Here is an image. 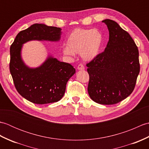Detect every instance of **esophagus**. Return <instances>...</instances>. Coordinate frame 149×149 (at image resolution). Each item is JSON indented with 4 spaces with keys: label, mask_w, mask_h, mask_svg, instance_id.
Returning <instances> with one entry per match:
<instances>
[{
    "label": "esophagus",
    "mask_w": 149,
    "mask_h": 149,
    "mask_svg": "<svg viewBox=\"0 0 149 149\" xmlns=\"http://www.w3.org/2000/svg\"><path fill=\"white\" fill-rule=\"evenodd\" d=\"M77 69L79 70H84V66L82 64H79L77 66Z\"/></svg>",
    "instance_id": "1"
}]
</instances>
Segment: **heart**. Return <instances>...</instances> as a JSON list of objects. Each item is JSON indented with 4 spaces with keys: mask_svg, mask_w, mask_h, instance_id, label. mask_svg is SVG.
Returning a JSON list of instances; mask_svg holds the SVG:
<instances>
[{
    "mask_svg": "<svg viewBox=\"0 0 149 149\" xmlns=\"http://www.w3.org/2000/svg\"><path fill=\"white\" fill-rule=\"evenodd\" d=\"M103 43V34L99 30L76 28L68 36L63 53L67 56L80 54L84 61H90L99 54Z\"/></svg>",
    "mask_w": 149,
    "mask_h": 149,
    "instance_id": "obj_1",
    "label": "heart"
}]
</instances>
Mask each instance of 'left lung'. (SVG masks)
I'll use <instances>...</instances> for the list:
<instances>
[{"mask_svg": "<svg viewBox=\"0 0 149 149\" xmlns=\"http://www.w3.org/2000/svg\"><path fill=\"white\" fill-rule=\"evenodd\" d=\"M109 30L104 51L87 63L88 94L104 105L120 102L133 91L140 73L138 47L127 31L116 22L102 20Z\"/></svg>", "mask_w": 149, "mask_h": 149, "instance_id": "obj_1", "label": "left lung"}]
</instances>
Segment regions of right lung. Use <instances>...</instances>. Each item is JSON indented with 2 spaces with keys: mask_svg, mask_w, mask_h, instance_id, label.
Masks as SVG:
<instances>
[{
  "mask_svg": "<svg viewBox=\"0 0 149 149\" xmlns=\"http://www.w3.org/2000/svg\"><path fill=\"white\" fill-rule=\"evenodd\" d=\"M61 34V28L34 24L20 31L10 47L9 70L15 86L21 96L34 104H45L61 100L75 69L51 56L38 67L29 68L22 59V45L31 40L58 42Z\"/></svg>",
  "mask_w": 149,
  "mask_h": 149,
  "instance_id": "add662e5",
  "label": "right lung"
}]
</instances>
